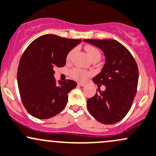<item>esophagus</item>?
<instances>
[{"instance_id":"34e87169","label":"esophagus","mask_w":156,"mask_h":156,"mask_svg":"<svg viewBox=\"0 0 156 156\" xmlns=\"http://www.w3.org/2000/svg\"><path fill=\"white\" fill-rule=\"evenodd\" d=\"M78 85H79V86H81V87H85V86H86V83H82V82H79V83H78Z\"/></svg>"}]
</instances>
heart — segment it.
<instances>
[{"label": "heart", "mask_w": 156, "mask_h": 156, "mask_svg": "<svg viewBox=\"0 0 156 156\" xmlns=\"http://www.w3.org/2000/svg\"><path fill=\"white\" fill-rule=\"evenodd\" d=\"M86 51L87 52L88 56L90 57V58L91 60L93 58H94L95 57H100V52L99 51V50H98L97 48H95V47L87 46L86 48ZM74 52H75V49H73V50H71L69 52V54L67 55L66 57L67 60H69L70 59L72 58ZM70 75H71L72 78H73L74 79L78 80V81H83V80H85L87 78L88 75H89V73L87 72L86 70L83 69L75 68L71 70V72H70Z\"/></svg>", "instance_id": "heart-1"}]
</instances>
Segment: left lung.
Returning a JSON list of instances; mask_svg holds the SVG:
<instances>
[{
	"label": "left lung",
	"instance_id": "left-lung-1",
	"mask_svg": "<svg viewBox=\"0 0 156 156\" xmlns=\"http://www.w3.org/2000/svg\"><path fill=\"white\" fill-rule=\"evenodd\" d=\"M83 41L99 48L105 56L101 73L93 78L96 84L105 86V90L99 89L87 99V109L101 123H116L126 117L133 103L138 83L137 65L130 51L117 40Z\"/></svg>",
	"mask_w": 156,
	"mask_h": 156
}]
</instances>
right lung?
Here are the masks:
<instances>
[{"instance_id": "obj_1", "label": "right lung", "mask_w": 156, "mask_h": 156, "mask_svg": "<svg viewBox=\"0 0 156 156\" xmlns=\"http://www.w3.org/2000/svg\"><path fill=\"white\" fill-rule=\"evenodd\" d=\"M81 42L45 34L24 51L18 67V86L23 105L33 117L48 119L65 108L68 93L77 83L69 79L57 83L55 69L64 66L68 53Z\"/></svg>"}]
</instances>
